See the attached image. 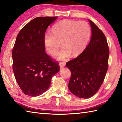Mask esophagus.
I'll use <instances>...</instances> for the list:
<instances>
[{
  "label": "esophagus",
  "instance_id": "obj_1",
  "mask_svg": "<svg viewBox=\"0 0 122 122\" xmlns=\"http://www.w3.org/2000/svg\"><path fill=\"white\" fill-rule=\"evenodd\" d=\"M65 66V62H59V66L61 68H63Z\"/></svg>",
  "mask_w": 122,
  "mask_h": 122
}]
</instances>
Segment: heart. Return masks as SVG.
<instances>
[{
  "mask_svg": "<svg viewBox=\"0 0 122 122\" xmlns=\"http://www.w3.org/2000/svg\"><path fill=\"white\" fill-rule=\"evenodd\" d=\"M52 32H46L44 36V44L48 52L55 56L61 43L63 49L57 55V59L65 60L70 56H77L84 50L91 37V30L88 23L65 19L53 26Z\"/></svg>",
  "mask_w": 122,
  "mask_h": 122,
  "instance_id": "obj_1",
  "label": "heart"
}]
</instances>
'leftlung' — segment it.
Masks as SVG:
<instances>
[{
	"label": "left lung",
	"mask_w": 122,
	"mask_h": 122,
	"mask_svg": "<svg viewBox=\"0 0 122 122\" xmlns=\"http://www.w3.org/2000/svg\"><path fill=\"white\" fill-rule=\"evenodd\" d=\"M92 37L88 45L66 66L71 71L69 89L80 98H89L96 93L103 83L108 69L109 49L104 34L89 20Z\"/></svg>",
	"instance_id": "obj_1"
}]
</instances>
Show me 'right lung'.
Returning <instances> with one entry per match:
<instances>
[{"mask_svg": "<svg viewBox=\"0 0 122 122\" xmlns=\"http://www.w3.org/2000/svg\"><path fill=\"white\" fill-rule=\"evenodd\" d=\"M57 17H39L18 34L12 52L16 81L26 95L38 96L47 90L52 77L59 71V63L45 52L44 36Z\"/></svg>", "mask_w": 122, "mask_h": 122, "instance_id": "obj_1", "label": "right lung"}]
</instances>
